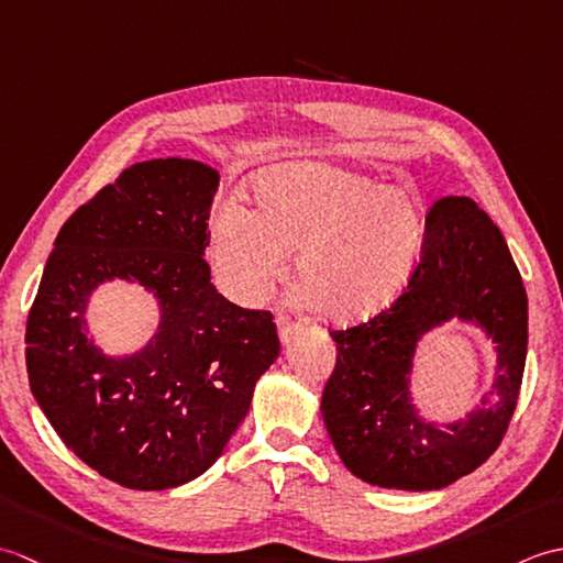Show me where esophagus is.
Returning <instances> with one entry per match:
<instances>
[{
  "label": "esophagus",
  "instance_id": "34e87169",
  "mask_svg": "<svg viewBox=\"0 0 563 563\" xmlns=\"http://www.w3.org/2000/svg\"><path fill=\"white\" fill-rule=\"evenodd\" d=\"M275 324H278V336H280V341H283V343H290L292 336H295V331H297V327L292 324V321H290L288 317H278V321H275Z\"/></svg>",
  "mask_w": 563,
  "mask_h": 563
}]
</instances>
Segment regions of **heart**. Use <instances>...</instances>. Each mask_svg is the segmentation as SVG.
<instances>
[{
	"label": "heart",
	"mask_w": 563,
	"mask_h": 563,
	"mask_svg": "<svg viewBox=\"0 0 563 563\" xmlns=\"http://www.w3.org/2000/svg\"><path fill=\"white\" fill-rule=\"evenodd\" d=\"M251 190L256 210L227 200L210 220L208 258L232 300L261 302L295 251L302 297L336 324L382 312L411 283L426 244V202L413 186L285 162Z\"/></svg>",
	"instance_id": "obj_1"
}]
</instances>
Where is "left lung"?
<instances>
[{
  "label": "left lung",
  "instance_id": "left-lung-1",
  "mask_svg": "<svg viewBox=\"0 0 563 563\" xmlns=\"http://www.w3.org/2000/svg\"><path fill=\"white\" fill-rule=\"evenodd\" d=\"M450 320L479 328L497 365L474 410L433 422L412 401L415 355ZM331 339L339 355L321 416L345 470L379 488L435 492L474 472L504 440L528 357V292L492 218L472 198L448 196L428 212L423 254L399 300Z\"/></svg>",
  "mask_w": 563,
  "mask_h": 563
}]
</instances>
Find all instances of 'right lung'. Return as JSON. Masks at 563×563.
Instances as JSON below:
<instances>
[{
    "label": "right lung",
    "mask_w": 563,
    "mask_h": 563,
    "mask_svg": "<svg viewBox=\"0 0 563 563\" xmlns=\"http://www.w3.org/2000/svg\"><path fill=\"white\" fill-rule=\"evenodd\" d=\"M220 174L198 159L133 164L63 224L26 327L35 401L106 479L137 492L194 482L249 413L280 341L268 312L214 290L206 263ZM140 284L161 324L130 354L88 336L101 284Z\"/></svg>",
    "instance_id": "obj_1"
}]
</instances>
